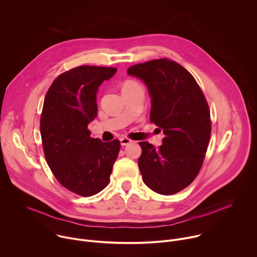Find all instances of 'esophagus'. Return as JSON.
I'll return each mask as SVG.
<instances>
[{
    "mask_svg": "<svg viewBox=\"0 0 257 257\" xmlns=\"http://www.w3.org/2000/svg\"><path fill=\"white\" fill-rule=\"evenodd\" d=\"M120 142H121V145H122V146H125V145L131 143L132 140L129 139V138H127V137H122V138H120Z\"/></svg>",
    "mask_w": 257,
    "mask_h": 257,
    "instance_id": "1",
    "label": "esophagus"
}]
</instances>
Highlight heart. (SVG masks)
<instances>
[{"instance_id":"b5f03b06","label":"heart","mask_w":257,"mask_h":257,"mask_svg":"<svg viewBox=\"0 0 257 257\" xmlns=\"http://www.w3.org/2000/svg\"><path fill=\"white\" fill-rule=\"evenodd\" d=\"M136 84H138L137 82H135V81H133V80H127L125 83H124V86H130V85H136ZM123 86V87H124Z\"/></svg>"}]
</instances>
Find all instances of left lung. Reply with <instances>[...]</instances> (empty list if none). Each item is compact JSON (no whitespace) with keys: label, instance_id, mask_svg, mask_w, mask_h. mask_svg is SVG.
<instances>
[{"label":"left lung","instance_id":"8db88e82","mask_svg":"<svg viewBox=\"0 0 257 257\" xmlns=\"http://www.w3.org/2000/svg\"><path fill=\"white\" fill-rule=\"evenodd\" d=\"M127 73L148 87L151 121L165 134L159 149L139 142L142 180L159 194H175L191 184L202 166L211 130L208 104L194 77L174 61H149Z\"/></svg>","mask_w":257,"mask_h":257}]
</instances>
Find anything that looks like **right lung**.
I'll list each match as a JSON object with an SVG mask.
<instances>
[{
	"label": "right lung",
	"mask_w": 257,
	"mask_h": 257,
	"mask_svg": "<svg viewBox=\"0 0 257 257\" xmlns=\"http://www.w3.org/2000/svg\"><path fill=\"white\" fill-rule=\"evenodd\" d=\"M116 68L79 66L59 75L49 88L41 117L47 163L68 190L87 197L109 182L120 141L91 138L87 126L97 116L96 93Z\"/></svg>",
	"instance_id": "obj_1"
}]
</instances>
